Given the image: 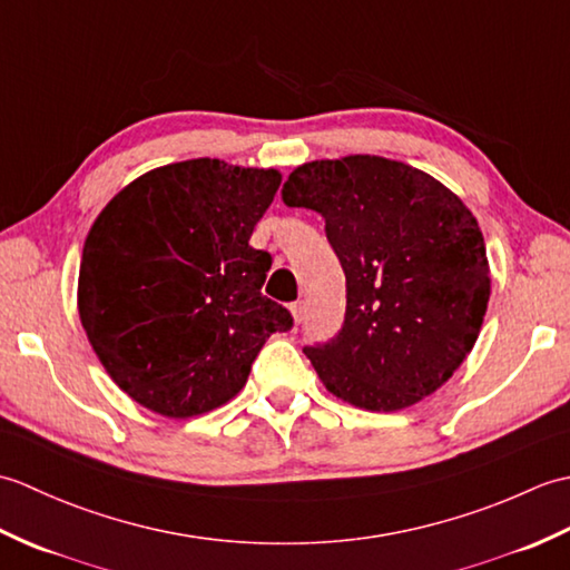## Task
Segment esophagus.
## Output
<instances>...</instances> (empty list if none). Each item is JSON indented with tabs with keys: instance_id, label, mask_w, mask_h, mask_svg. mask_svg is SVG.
<instances>
[{
	"instance_id": "1",
	"label": "esophagus",
	"mask_w": 570,
	"mask_h": 570,
	"mask_svg": "<svg viewBox=\"0 0 570 570\" xmlns=\"http://www.w3.org/2000/svg\"><path fill=\"white\" fill-rule=\"evenodd\" d=\"M304 301H296V304L292 306V316H294V321L296 323H301V321H304Z\"/></svg>"
}]
</instances>
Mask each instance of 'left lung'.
I'll return each mask as SVG.
<instances>
[{"label": "left lung", "instance_id": "obj_1", "mask_svg": "<svg viewBox=\"0 0 570 570\" xmlns=\"http://www.w3.org/2000/svg\"><path fill=\"white\" fill-rule=\"evenodd\" d=\"M282 198L323 215L345 272L343 331L304 347L325 390L402 411L453 377L490 301V264L465 203L419 168L353 154L296 166Z\"/></svg>", "mask_w": 570, "mask_h": 570}]
</instances>
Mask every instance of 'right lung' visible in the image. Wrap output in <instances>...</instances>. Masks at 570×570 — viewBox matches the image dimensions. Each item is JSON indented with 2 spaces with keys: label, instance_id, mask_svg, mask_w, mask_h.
Listing matches in <instances>:
<instances>
[{
  "label": "right lung",
  "instance_id": "1",
  "mask_svg": "<svg viewBox=\"0 0 570 570\" xmlns=\"http://www.w3.org/2000/svg\"><path fill=\"white\" fill-rule=\"evenodd\" d=\"M278 184L276 168L178 161L131 180L92 223L80 323L112 382L154 414L227 404L266 337L294 325L262 296L272 257L249 247Z\"/></svg>",
  "mask_w": 570,
  "mask_h": 570
}]
</instances>
